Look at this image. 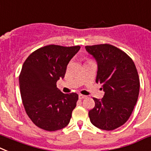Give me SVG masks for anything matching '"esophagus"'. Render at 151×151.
I'll list each match as a JSON object with an SVG mask.
<instances>
[{
    "label": "esophagus",
    "instance_id": "34e87169",
    "mask_svg": "<svg viewBox=\"0 0 151 151\" xmlns=\"http://www.w3.org/2000/svg\"><path fill=\"white\" fill-rule=\"evenodd\" d=\"M86 96L83 95V94H80V95H79V99H84V98H86Z\"/></svg>",
    "mask_w": 151,
    "mask_h": 151
}]
</instances>
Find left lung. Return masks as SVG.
Masks as SVG:
<instances>
[{"mask_svg": "<svg viewBox=\"0 0 151 151\" xmlns=\"http://www.w3.org/2000/svg\"><path fill=\"white\" fill-rule=\"evenodd\" d=\"M86 52L97 62L96 82L105 92L101 99L93 98L89 112L94 126L112 131L128 120L137 101L140 81L135 65L125 52L109 44L87 45Z\"/></svg>", "mask_w": 151, "mask_h": 151, "instance_id": "1", "label": "left lung"}]
</instances>
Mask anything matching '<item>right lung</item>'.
<instances>
[{
    "label": "right lung",
    "instance_id": "add662e5",
    "mask_svg": "<svg viewBox=\"0 0 151 151\" xmlns=\"http://www.w3.org/2000/svg\"><path fill=\"white\" fill-rule=\"evenodd\" d=\"M79 45H49L32 52L23 63L19 77L26 112L36 126L55 132L69 124L78 95L63 93L56 83L64 78L67 66Z\"/></svg>",
    "mask_w": 151,
    "mask_h": 151
}]
</instances>
